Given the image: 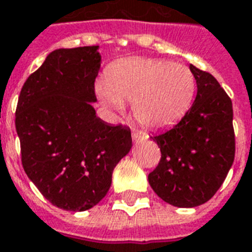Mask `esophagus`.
I'll return each mask as SVG.
<instances>
[{
	"instance_id": "34e87169",
	"label": "esophagus",
	"mask_w": 252,
	"mask_h": 252,
	"mask_svg": "<svg viewBox=\"0 0 252 252\" xmlns=\"http://www.w3.org/2000/svg\"><path fill=\"white\" fill-rule=\"evenodd\" d=\"M131 136H132V140H134V142H139V140H143L147 138L146 132L139 131V130H132Z\"/></svg>"
}]
</instances>
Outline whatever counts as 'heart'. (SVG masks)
Here are the masks:
<instances>
[{"instance_id":"1","label":"heart","mask_w":252,"mask_h":252,"mask_svg":"<svg viewBox=\"0 0 252 252\" xmlns=\"http://www.w3.org/2000/svg\"><path fill=\"white\" fill-rule=\"evenodd\" d=\"M194 87L192 72L184 65L136 58L114 65L108 80L97 84V92L117 112H124L125 104H132L140 125L163 128L175 125L188 112Z\"/></svg>"}]
</instances>
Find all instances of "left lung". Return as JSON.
Wrapping results in <instances>:
<instances>
[{
    "label": "left lung",
    "mask_w": 252,
    "mask_h": 252,
    "mask_svg": "<svg viewBox=\"0 0 252 252\" xmlns=\"http://www.w3.org/2000/svg\"><path fill=\"white\" fill-rule=\"evenodd\" d=\"M189 68L197 83L192 108L171 130L150 136L161 158L148 183L161 200L179 208L209 201L235 157L231 99L209 72Z\"/></svg>",
    "instance_id": "left-lung-1"
}]
</instances>
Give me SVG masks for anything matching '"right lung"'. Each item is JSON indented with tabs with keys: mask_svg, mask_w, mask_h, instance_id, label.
<instances>
[{
	"mask_svg": "<svg viewBox=\"0 0 252 252\" xmlns=\"http://www.w3.org/2000/svg\"><path fill=\"white\" fill-rule=\"evenodd\" d=\"M98 46L51 52L19 94L15 128L25 172L60 209L84 212L108 193L131 131L95 117Z\"/></svg>",
	"mask_w": 252,
	"mask_h": 252,
	"instance_id": "obj_1",
	"label": "right lung"
}]
</instances>
